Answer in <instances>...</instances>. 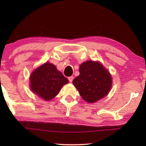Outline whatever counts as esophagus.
<instances>
[{
  "label": "esophagus",
  "instance_id": "34e87169",
  "mask_svg": "<svg viewBox=\"0 0 146 146\" xmlns=\"http://www.w3.org/2000/svg\"><path fill=\"white\" fill-rule=\"evenodd\" d=\"M73 79H74V76L68 77V80H69L70 82H72L73 81Z\"/></svg>",
  "mask_w": 146,
  "mask_h": 146
}]
</instances>
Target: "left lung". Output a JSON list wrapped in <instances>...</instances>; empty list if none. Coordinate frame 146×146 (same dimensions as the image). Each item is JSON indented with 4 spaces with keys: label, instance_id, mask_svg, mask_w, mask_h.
Instances as JSON below:
<instances>
[{
    "label": "left lung",
    "instance_id": "left-lung-1",
    "mask_svg": "<svg viewBox=\"0 0 146 146\" xmlns=\"http://www.w3.org/2000/svg\"><path fill=\"white\" fill-rule=\"evenodd\" d=\"M80 75L72 83L86 102L94 103L108 94L111 86V77L99 62L91 60L80 66Z\"/></svg>",
    "mask_w": 146,
    "mask_h": 146
}]
</instances>
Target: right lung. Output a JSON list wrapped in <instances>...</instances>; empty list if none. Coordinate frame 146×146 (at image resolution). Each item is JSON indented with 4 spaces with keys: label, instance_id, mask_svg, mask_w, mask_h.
Masks as SVG:
<instances>
[{
    "label": "right lung",
    "instance_id": "right-lung-1",
    "mask_svg": "<svg viewBox=\"0 0 146 146\" xmlns=\"http://www.w3.org/2000/svg\"><path fill=\"white\" fill-rule=\"evenodd\" d=\"M31 89L44 100H50L59 93L68 80L50 63H45L31 74Z\"/></svg>",
    "mask_w": 146,
    "mask_h": 146
}]
</instances>
